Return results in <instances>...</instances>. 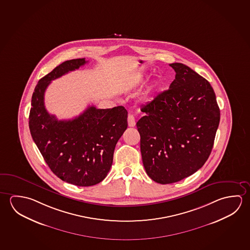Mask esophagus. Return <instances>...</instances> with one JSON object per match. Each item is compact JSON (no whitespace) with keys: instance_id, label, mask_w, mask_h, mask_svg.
I'll return each mask as SVG.
<instances>
[{"instance_id":"esophagus-1","label":"esophagus","mask_w":250,"mask_h":250,"mask_svg":"<svg viewBox=\"0 0 250 250\" xmlns=\"http://www.w3.org/2000/svg\"><path fill=\"white\" fill-rule=\"evenodd\" d=\"M128 125L130 127L135 126L136 122L135 119H134V117H133V115L129 114L128 115Z\"/></svg>"}]
</instances>
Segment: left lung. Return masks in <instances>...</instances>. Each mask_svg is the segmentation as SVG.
<instances>
[{"instance_id":"left-lung-1","label":"left lung","mask_w":250,"mask_h":250,"mask_svg":"<svg viewBox=\"0 0 250 250\" xmlns=\"http://www.w3.org/2000/svg\"><path fill=\"white\" fill-rule=\"evenodd\" d=\"M169 89L141 108L137 122L148 176L171 184L197 172L208 159L220 123V109L208 81L188 66L173 62Z\"/></svg>"}]
</instances>
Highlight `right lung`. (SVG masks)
<instances>
[{"instance_id": "right-lung-1", "label": "right lung", "mask_w": 250, "mask_h": 250, "mask_svg": "<svg viewBox=\"0 0 250 250\" xmlns=\"http://www.w3.org/2000/svg\"><path fill=\"white\" fill-rule=\"evenodd\" d=\"M85 58L63 62L41 78L31 99L29 126L34 142L50 170L78 187L101 182L111 169L116 144L127 128L124 106H89L69 120H58L44 105V92L52 80L84 65Z\"/></svg>"}]
</instances>
